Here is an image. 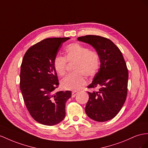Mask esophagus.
<instances>
[{
	"label": "esophagus",
	"instance_id": "1",
	"mask_svg": "<svg viewBox=\"0 0 148 148\" xmlns=\"http://www.w3.org/2000/svg\"><path fill=\"white\" fill-rule=\"evenodd\" d=\"M77 93H78L77 91H73V92H72V97H74L75 96L77 95Z\"/></svg>",
	"mask_w": 148,
	"mask_h": 148
}]
</instances>
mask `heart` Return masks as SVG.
Here are the masks:
<instances>
[{
  "label": "heart",
  "instance_id": "b5f03b06",
  "mask_svg": "<svg viewBox=\"0 0 148 148\" xmlns=\"http://www.w3.org/2000/svg\"><path fill=\"white\" fill-rule=\"evenodd\" d=\"M66 56H56L54 59V67L60 76L66 74L68 62H75L74 73L68 74L61 81L64 89L77 90L85 85L86 77H92L99 71L101 65L99 53L94 49L77 42L67 45L65 48Z\"/></svg>",
  "mask_w": 148,
  "mask_h": 148
}]
</instances>
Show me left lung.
<instances>
[{
	"mask_svg": "<svg viewBox=\"0 0 148 148\" xmlns=\"http://www.w3.org/2000/svg\"><path fill=\"white\" fill-rule=\"evenodd\" d=\"M79 41L90 44L99 53L101 67L88 88L97 89L88 92L86 114L98 122L114 118L126 101L128 70L119 49L112 42L99 36L79 37Z\"/></svg>",
	"mask_w": 148,
	"mask_h": 148,
	"instance_id": "obj_1",
	"label": "left lung"
}]
</instances>
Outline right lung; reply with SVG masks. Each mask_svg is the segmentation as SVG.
Instances as JSON below:
<instances>
[{"instance_id":"obj_1","label":"right lung","mask_w":148,"mask_h":148,"mask_svg":"<svg viewBox=\"0 0 148 148\" xmlns=\"http://www.w3.org/2000/svg\"><path fill=\"white\" fill-rule=\"evenodd\" d=\"M69 37L47 38L28 49L21 66L20 89L24 103L33 119L54 126L66 116L70 90L55 92L59 80L54 59L63 42Z\"/></svg>"}]
</instances>
